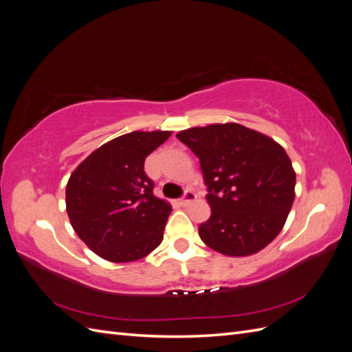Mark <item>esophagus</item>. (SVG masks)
<instances>
[{"instance_id": "esophagus-1", "label": "esophagus", "mask_w": 352, "mask_h": 352, "mask_svg": "<svg viewBox=\"0 0 352 352\" xmlns=\"http://www.w3.org/2000/svg\"><path fill=\"white\" fill-rule=\"evenodd\" d=\"M195 199H197V195L192 192V190H186L185 195L179 199V204L186 207L188 204H190V202L195 201Z\"/></svg>"}]
</instances>
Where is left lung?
<instances>
[{
    "instance_id": "8db88e82",
    "label": "left lung",
    "mask_w": 352,
    "mask_h": 352,
    "mask_svg": "<svg viewBox=\"0 0 352 352\" xmlns=\"http://www.w3.org/2000/svg\"><path fill=\"white\" fill-rule=\"evenodd\" d=\"M199 158L210 219L207 247L228 257L257 254L279 235L295 199L291 158L273 138L239 123H212L176 135Z\"/></svg>"
}]
</instances>
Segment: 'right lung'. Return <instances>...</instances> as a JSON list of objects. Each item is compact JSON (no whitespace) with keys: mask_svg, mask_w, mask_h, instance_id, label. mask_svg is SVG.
<instances>
[{"mask_svg":"<svg viewBox=\"0 0 352 352\" xmlns=\"http://www.w3.org/2000/svg\"><path fill=\"white\" fill-rule=\"evenodd\" d=\"M172 131H135L105 142L73 170L66 211L87 247L111 263L146 257L163 241L172 206L153 194L145 158Z\"/></svg>","mask_w":352,"mask_h":352,"instance_id":"right-lung-1","label":"right lung"}]
</instances>
